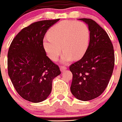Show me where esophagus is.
Returning <instances> with one entry per match:
<instances>
[{
	"instance_id": "esophagus-1",
	"label": "esophagus",
	"mask_w": 122,
	"mask_h": 122,
	"mask_svg": "<svg viewBox=\"0 0 122 122\" xmlns=\"http://www.w3.org/2000/svg\"><path fill=\"white\" fill-rule=\"evenodd\" d=\"M60 71H61L63 72L64 71H65L66 69V67L64 66H61L60 67Z\"/></svg>"
}]
</instances>
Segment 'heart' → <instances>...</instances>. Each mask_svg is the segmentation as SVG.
<instances>
[{
  "instance_id": "heart-1",
  "label": "heart",
  "mask_w": 122,
  "mask_h": 122,
  "mask_svg": "<svg viewBox=\"0 0 122 122\" xmlns=\"http://www.w3.org/2000/svg\"><path fill=\"white\" fill-rule=\"evenodd\" d=\"M90 31L85 23L63 21L51 27L48 37L43 40V47L50 59L56 61L62 50V62L67 63L74 58L80 59L89 46Z\"/></svg>"
}]
</instances>
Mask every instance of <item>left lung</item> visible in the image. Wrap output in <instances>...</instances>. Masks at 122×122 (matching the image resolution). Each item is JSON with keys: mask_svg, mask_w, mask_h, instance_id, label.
Here are the masks:
<instances>
[{"mask_svg": "<svg viewBox=\"0 0 122 122\" xmlns=\"http://www.w3.org/2000/svg\"><path fill=\"white\" fill-rule=\"evenodd\" d=\"M90 31V41L83 57L69 66L73 75L71 92L87 101L100 96L106 89L114 66V52L107 32L95 21L80 18Z\"/></svg>", "mask_w": 122, "mask_h": 122, "instance_id": "obj_1", "label": "left lung"}]
</instances>
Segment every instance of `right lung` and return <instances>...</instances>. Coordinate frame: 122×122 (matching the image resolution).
Listing matches in <instances>:
<instances>
[{
  "label": "right lung",
  "instance_id": "obj_1",
  "mask_svg": "<svg viewBox=\"0 0 122 122\" xmlns=\"http://www.w3.org/2000/svg\"><path fill=\"white\" fill-rule=\"evenodd\" d=\"M59 20L39 21L23 29L14 38L8 50L10 79L17 93L32 102L46 100L51 92L53 80L61 74L43 47L47 30Z\"/></svg>",
  "mask_w": 122,
  "mask_h": 122
}]
</instances>
